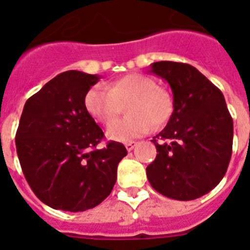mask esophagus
<instances>
[{
  "label": "esophagus",
  "mask_w": 250,
  "mask_h": 250,
  "mask_svg": "<svg viewBox=\"0 0 250 250\" xmlns=\"http://www.w3.org/2000/svg\"><path fill=\"white\" fill-rule=\"evenodd\" d=\"M136 145H138V143H136V141H129V143H126V144H125V146H126L127 151H131V150L134 149Z\"/></svg>",
  "instance_id": "34e87169"
}]
</instances>
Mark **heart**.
<instances>
[{
	"mask_svg": "<svg viewBox=\"0 0 250 250\" xmlns=\"http://www.w3.org/2000/svg\"><path fill=\"white\" fill-rule=\"evenodd\" d=\"M125 102L128 116L109 124L107 138L115 141H127L161 127L173 114L171 95L156 86L151 77L141 74H127L107 87L92 86L85 95V109L95 120L107 124L118 113Z\"/></svg>",
	"mask_w": 250,
	"mask_h": 250,
	"instance_id": "heart-1",
	"label": "heart"
}]
</instances>
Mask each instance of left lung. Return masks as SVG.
I'll use <instances>...</instances> for the list:
<instances>
[{"label":"left lung","mask_w":250,"mask_h":250,"mask_svg":"<svg viewBox=\"0 0 250 250\" xmlns=\"http://www.w3.org/2000/svg\"><path fill=\"white\" fill-rule=\"evenodd\" d=\"M150 72L170 85L174 111L151 140L158 154L146 167L147 179L170 199L194 200L213 190L227 173L233 119L222 91L194 66L159 61Z\"/></svg>","instance_id":"8db88e82"}]
</instances>
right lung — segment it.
<instances>
[{"mask_svg": "<svg viewBox=\"0 0 250 250\" xmlns=\"http://www.w3.org/2000/svg\"><path fill=\"white\" fill-rule=\"evenodd\" d=\"M98 75L65 71L23 106L16 132L22 171L42 203L65 211H85L110 195L126 147L110 141L95 149L104 132L85 109V95Z\"/></svg>", "mask_w": 250, "mask_h": 250, "instance_id": "right-lung-1", "label": "right lung"}]
</instances>
